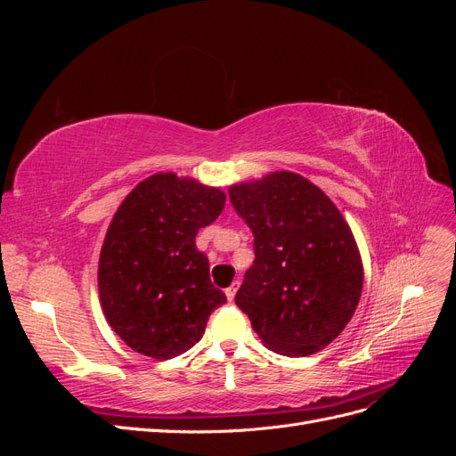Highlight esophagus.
I'll list each match as a JSON object with an SVG mask.
<instances>
[{
  "mask_svg": "<svg viewBox=\"0 0 456 456\" xmlns=\"http://www.w3.org/2000/svg\"><path fill=\"white\" fill-rule=\"evenodd\" d=\"M238 287H240V281H233L228 289H226V297H228V300L232 302L233 298H236V293H238Z\"/></svg>",
  "mask_w": 456,
  "mask_h": 456,
  "instance_id": "obj_1",
  "label": "esophagus"
}]
</instances>
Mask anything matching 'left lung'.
<instances>
[{"mask_svg": "<svg viewBox=\"0 0 456 456\" xmlns=\"http://www.w3.org/2000/svg\"><path fill=\"white\" fill-rule=\"evenodd\" d=\"M228 191L255 236V262L236 305L270 350L291 357L323 350L352 320L363 289L348 223L322 188L293 171Z\"/></svg>", "mask_w": 456, "mask_h": 456, "instance_id": "8db88e82", "label": "left lung"}]
</instances>
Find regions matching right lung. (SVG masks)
Listing matches in <instances>:
<instances>
[{"label": "right lung", "mask_w": 456, "mask_h": 456, "mask_svg": "<svg viewBox=\"0 0 456 456\" xmlns=\"http://www.w3.org/2000/svg\"><path fill=\"white\" fill-rule=\"evenodd\" d=\"M224 203L216 186L156 173L118 207L101 249L99 297L106 322L131 350L151 360L184 354L226 302L196 247L200 228L215 223Z\"/></svg>", "instance_id": "1"}]
</instances>
